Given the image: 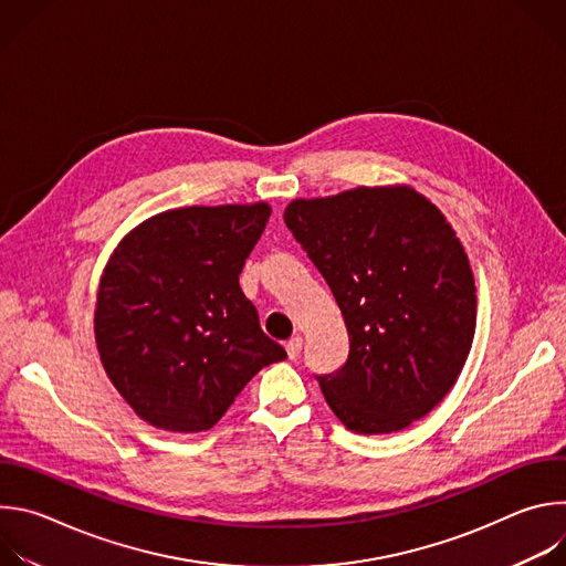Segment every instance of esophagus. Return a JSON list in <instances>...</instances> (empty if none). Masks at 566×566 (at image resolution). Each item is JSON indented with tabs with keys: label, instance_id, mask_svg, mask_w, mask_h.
Wrapping results in <instances>:
<instances>
[{
	"label": "esophagus",
	"instance_id": "34e87169",
	"mask_svg": "<svg viewBox=\"0 0 566 566\" xmlns=\"http://www.w3.org/2000/svg\"><path fill=\"white\" fill-rule=\"evenodd\" d=\"M284 349H286V356H289L291 360H297V358H300V352H302V338H300V336L291 338V340L284 345Z\"/></svg>",
	"mask_w": 566,
	"mask_h": 566
}]
</instances>
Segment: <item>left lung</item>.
Here are the masks:
<instances>
[{
  "label": "left lung",
  "mask_w": 566,
  "mask_h": 566,
  "mask_svg": "<svg viewBox=\"0 0 566 566\" xmlns=\"http://www.w3.org/2000/svg\"><path fill=\"white\" fill-rule=\"evenodd\" d=\"M284 221L347 325V363L317 376L334 415L358 434L423 419L457 382L474 338V277L452 226L410 186L295 199Z\"/></svg>",
  "instance_id": "left-lung-1"
}]
</instances>
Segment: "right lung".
Segmentation results:
<instances>
[{
    "instance_id": "1",
    "label": "right lung",
    "mask_w": 566,
    "mask_h": 566,
    "mask_svg": "<svg viewBox=\"0 0 566 566\" xmlns=\"http://www.w3.org/2000/svg\"><path fill=\"white\" fill-rule=\"evenodd\" d=\"M271 206H190L145 219L123 237L94 313L103 367L149 426L210 430L266 365L284 360L239 273Z\"/></svg>"
}]
</instances>
